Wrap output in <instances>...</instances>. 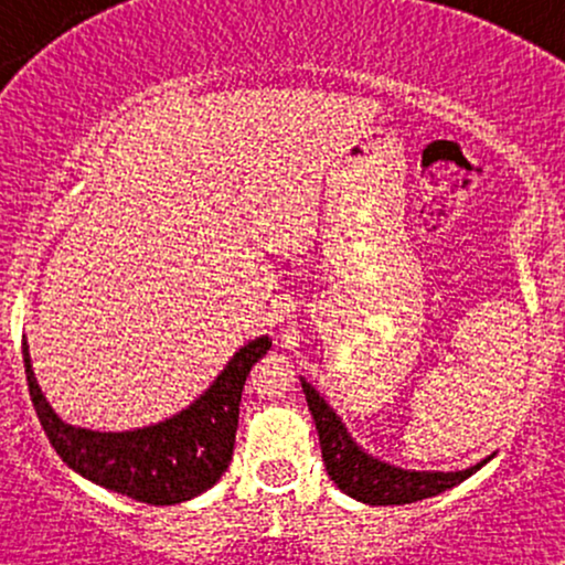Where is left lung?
Segmentation results:
<instances>
[{
	"label": "left lung",
	"instance_id": "obj_1",
	"mask_svg": "<svg viewBox=\"0 0 565 565\" xmlns=\"http://www.w3.org/2000/svg\"><path fill=\"white\" fill-rule=\"evenodd\" d=\"M305 401H308L310 414H313L316 430L321 440V457L327 465L329 478L337 483V489L345 491L348 497L359 499L364 504H408L419 499L436 497L451 486L462 483L472 472H478L489 462L472 465L468 470L440 472V470H404L385 459L372 457L359 440L348 433L340 414L329 406V401L310 385L308 380L300 377Z\"/></svg>",
	"mask_w": 565,
	"mask_h": 565
}]
</instances>
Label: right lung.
<instances>
[{
    "mask_svg": "<svg viewBox=\"0 0 565 565\" xmlns=\"http://www.w3.org/2000/svg\"><path fill=\"white\" fill-rule=\"evenodd\" d=\"M268 350V334L255 337L233 353L212 385L183 412L119 433L89 430L61 419L39 387L25 337L23 364L39 423L71 470L138 502L180 504L204 494L228 470L244 382Z\"/></svg>",
    "mask_w": 565,
    "mask_h": 565,
    "instance_id": "right-lung-1",
    "label": "right lung"
}]
</instances>
